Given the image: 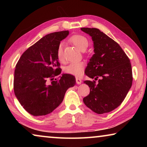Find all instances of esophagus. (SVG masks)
Returning <instances> with one entry per match:
<instances>
[{
	"label": "esophagus",
	"mask_w": 147,
	"mask_h": 147,
	"mask_svg": "<svg viewBox=\"0 0 147 147\" xmlns=\"http://www.w3.org/2000/svg\"><path fill=\"white\" fill-rule=\"evenodd\" d=\"M76 82L77 84H81L82 82V80L80 78H78V77L76 78Z\"/></svg>",
	"instance_id": "1"
}]
</instances>
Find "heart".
<instances>
[{
    "instance_id": "obj_1",
    "label": "heart",
    "mask_w": 147,
    "mask_h": 147,
    "mask_svg": "<svg viewBox=\"0 0 147 147\" xmlns=\"http://www.w3.org/2000/svg\"><path fill=\"white\" fill-rule=\"evenodd\" d=\"M70 41L78 48L80 51H85L89 46V41L86 37L82 35H74L71 37ZM57 57L59 61L63 60V43L59 45L57 50ZM85 64L82 61L71 62L64 68L66 73L74 76H80L82 74Z\"/></svg>"
}]
</instances>
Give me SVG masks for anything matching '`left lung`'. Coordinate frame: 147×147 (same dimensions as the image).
<instances>
[{
    "mask_svg": "<svg viewBox=\"0 0 147 147\" xmlns=\"http://www.w3.org/2000/svg\"><path fill=\"white\" fill-rule=\"evenodd\" d=\"M91 37L94 54L85 73L95 81L85 80L90 93L84 97L86 106L94 113L110 112L123 102L132 84L130 61L119 45L97 28H82Z\"/></svg>",
    "mask_w": 147,
    "mask_h": 147,
    "instance_id": "1",
    "label": "left lung"
}]
</instances>
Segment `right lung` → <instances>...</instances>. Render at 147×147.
<instances>
[{
	"mask_svg": "<svg viewBox=\"0 0 147 147\" xmlns=\"http://www.w3.org/2000/svg\"><path fill=\"white\" fill-rule=\"evenodd\" d=\"M68 30L46 35L22 54L14 73V93L21 105L34 116L53 112L63 100L67 90L76 84L75 77L62 74L58 80L54 76L61 73L57 57L60 41ZM51 79L49 84L48 80Z\"/></svg>",
	"mask_w": 147,
	"mask_h": 147,
	"instance_id": "obj_1",
	"label": "right lung"
}]
</instances>
